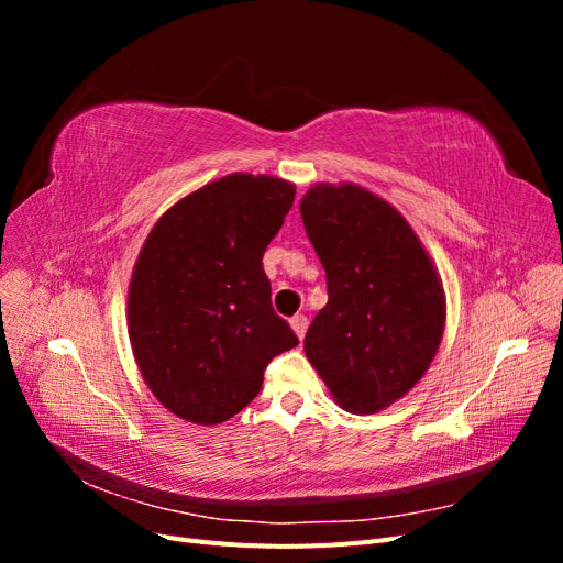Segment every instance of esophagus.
<instances>
[{
	"label": "esophagus",
	"instance_id": "34e87169",
	"mask_svg": "<svg viewBox=\"0 0 563 563\" xmlns=\"http://www.w3.org/2000/svg\"><path fill=\"white\" fill-rule=\"evenodd\" d=\"M308 317H305V314H296L294 319H291V329H294V333L302 340L305 338V333H308Z\"/></svg>",
	"mask_w": 563,
	"mask_h": 563
}]
</instances>
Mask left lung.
<instances>
[{"mask_svg":"<svg viewBox=\"0 0 563 563\" xmlns=\"http://www.w3.org/2000/svg\"><path fill=\"white\" fill-rule=\"evenodd\" d=\"M300 218L329 286L305 354L345 411L378 413L430 368L446 323L444 286L406 218L360 185L310 187Z\"/></svg>","mask_w":563,"mask_h":563,"instance_id":"obj_1","label":"left lung"}]
</instances>
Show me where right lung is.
<instances>
[{
    "mask_svg": "<svg viewBox=\"0 0 563 563\" xmlns=\"http://www.w3.org/2000/svg\"><path fill=\"white\" fill-rule=\"evenodd\" d=\"M294 197L288 180L230 174L176 201L147 234L129 284V338L152 395L187 422L240 413L265 366L298 345L263 269Z\"/></svg>",
    "mask_w": 563,
    "mask_h": 563,
    "instance_id": "obj_1",
    "label": "right lung"
}]
</instances>
